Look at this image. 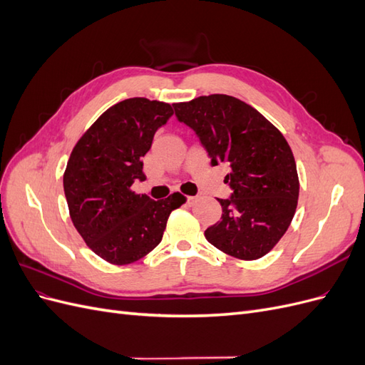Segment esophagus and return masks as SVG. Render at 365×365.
<instances>
[{
	"label": "esophagus",
	"instance_id": "esophagus-1",
	"mask_svg": "<svg viewBox=\"0 0 365 365\" xmlns=\"http://www.w3.org/2000/svg\"><path fill=\"white\" fill-rule=\"evenodd\" d=\"M195 201H196L195 196H187V204H189V205H193Z\"/></svg>",
	"mask_w": 365,
	"mask_h": 365
}]
</instances>
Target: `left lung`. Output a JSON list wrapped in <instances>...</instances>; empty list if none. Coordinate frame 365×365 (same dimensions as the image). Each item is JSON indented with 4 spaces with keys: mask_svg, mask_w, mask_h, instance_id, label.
<instances>
[{
    "mask_svg": "<svg viewBox=\"0 0 365 365\" xmlns=\"http://www.w3.org/2000/svg\"><path fill=\"white\" fill-rule=\"evenodd\" d=\"M175 115L193 129L212 165H230V185L219 222L205 239L228 256L256 260L282 239L298 201L297 165L282 132L236 97L201 96L175 103Z\"/></svg>",
    "mask_w": 365,
    "mask_h": 365,
    "instance_id": "obj_1",
    "label": "left lung"
}]
</instances>
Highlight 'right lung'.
Returning <instances> with one entry per match:
<instances>
[{
  "mask_svg": "<svg viewBox=\"0 0 365 365\" xmlns=\"http://www.w3.org/2000/svg\"><path fill=\"white\" fill-rule=\"evenodd\" d=\"M173 115L169 103L132 97L98 117L74 146L63 192L76 230L98 257L128 264L155 248L181 193L153 201L130 185L146 178L143 157L155 132Z\"/></svg>",
  "mask_w": 365,
  "mask_h": 365,
  "instance_id": "1",
  "label": "right lung"
}]
</instances>
